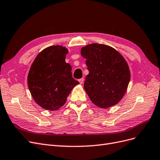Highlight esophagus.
<instances>
[{"label": "esophagus", "mask_w": 160, "mask_h": 160, "mask_svg": "<svg viewBox=\"0 0 160 160\" xmlns=\"http://www.w3.org/2000/svg\"><path fill=\"white\" fill-rule=\"evenodd\" d=\"M79 82H80V84H83V82H84V79L83 78H80V79H79Z\"/></svg>", "instance_id": "obj_1"}]
</instances>
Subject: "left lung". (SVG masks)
<instances>
[{"label":"left lung","instance_id":"obj_1","mask_svg":"<svg viewBox=\"0 0 160 160\" xmlns=\"http://www.w3.org/2000/svg\"><path fill=\"white\" fill-rule=\"evenodd\" d=\"M81 55L86 59L89 70L84 88L92 102L103 109L117 104L125 95L131 78L125 59L113 47L99 43L82 47Z\"/></svg>","mask_w":160,"mask_h":160}]
</instances>
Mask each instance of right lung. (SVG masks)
<instances>
[{"label": "right lung", "mask_w": 160, "mask_h": 160, "mask_svg": "<svg viewBox=\"0 0 160 160\" xmlns=\"http://www.w3.org/2000/svg\"><path fill=\"white\" fill-rule=\"evenodd\" d=\"M65 47L52 45L35 57L28 75V85L35 102L46 110L56 111L66 103L79 82L72 78V67L65 62Z\"/></svg>", "instance_id": "obj_1"}]
</instances>
